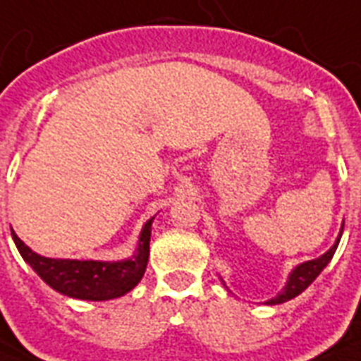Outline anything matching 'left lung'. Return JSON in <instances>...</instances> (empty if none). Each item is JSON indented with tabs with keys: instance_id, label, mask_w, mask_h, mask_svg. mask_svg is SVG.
<instances>
[{
	"instance_id": "8db88e82",
	"label": "left lung",
	"mask_w": 361,
	"mask_h": 361,
	"mask_svg": "<svg viewBox=\"0 0 361 361\" xmlns=\"http://www.w3.org/2000/svg\"><path fill=\"white\" fill-rule=\"evenodd\" d=\"M343 226H345V221H343L341 231H339V236H337L336 243L324 252V255H320L319 258H313V260H307V262L298 264L296 268H292V271L288 274V279H286L285 286H283V290L277 294V296L269 298L268 302H264L266 305H279V303H285L292 298L300 296L305 288H307L311 283H313L317 277L320 275V271L330 264V260L334 258V252H336L337 245H339V240H341L343 234ZM219 279L223 281V277L219 275ZM223 285H225V281H223ZM226 286V285H225Z\"/></svg>"
}]
</instances>
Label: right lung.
<instances>
[{
  "label": "right lung",
  "instance_id": "add662e5",
  "mask_svg": "<svg viewBox=\"0 0 361 361\" xmlns=\"http://www.w3.org/2000/svg\"><path fill=\"white\" fill-rule=\"evenodd\" d=\"M155 217L144 223L133 257L125 260H76V258H48L37 255L11 228L16 249L30 268L63 296L87 302H106L125 296L135 288L146 271L149 258V238Z\"/></svg>",
  "mask_w": 361,
  "mask_h": 361
}]
</instances>
